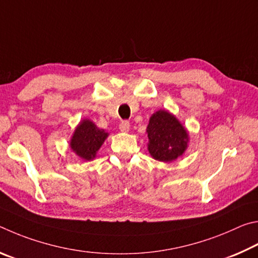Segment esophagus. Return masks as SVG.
I'll use <instances>...</instances> for the list:
<instances>
[{"instance_id":"1","label":"esophagus","mask_w":258,"mask_h":258,"mask_svg":"<svg viewBox=\"0 0 258 258\" xmlns=\"http://www.w3.org/2000/svg\"><path fill=\"white\" fill-rule=\"evenodd\" d=\"M119 129L121 133H128L130 129V123L128 121H122L119 125Z\"/></svg>"}]
</instances>
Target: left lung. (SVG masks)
I'll return each mask as SVG.
<instances>
[{"mask_svg": "<svg viewBox=\"0 0 258 258\" xmlns=\"http://www.w3.org/2000/svg\"><path fill=\"white\" fill-rule=\"evenodd\" d=\"M146 133L148 152L157 161L172 162L181 156L188 147L189 136L186 128L165 110L157 111L151 116Z\"/></svg>", "mask_w": 258, "mask_h": 258, "instance_id": "1", "label": "left lung"}]
</instances>
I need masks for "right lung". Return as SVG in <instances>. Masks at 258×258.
<instances>
[{"mask_svg": "<svg viewBox=\"0 0 258 258\" xmlns=\"http://www.w3.org/2000/svg\"><path fill=\"white\" fill-rule=\"evenodd\" d=\"M108 134L99 129L93 121L84 119L77 125L70 141V147L75 154L85 161L95 159L97 151L107 138Z\"/></svg>", "mask_w": 258, "mask_h": 258, "instance_id": "obj_1", "label": "right lung"}]
</instances>
